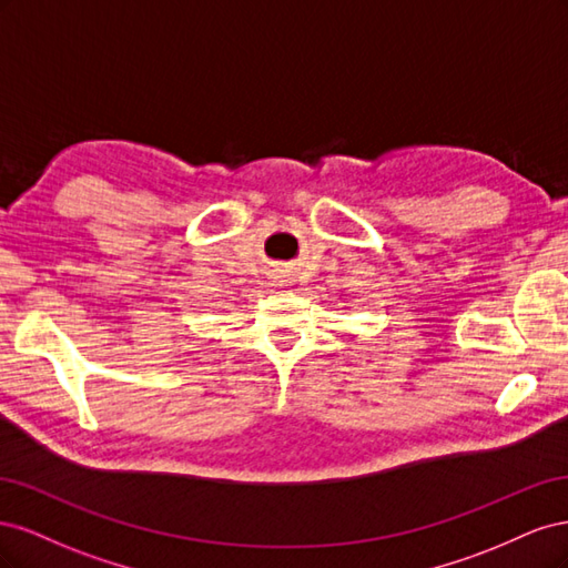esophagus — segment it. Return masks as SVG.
Returning a JSON list of instances; mask_svg holds the SVG:
<instances>
[{
    "instance_id": "34e87169",
    "label": "esophagus",
    "mask_w": 568,
    "mask_h": 568,
    "mask_svg": "<svg viewBox=\"0 0 568 568\" xmlns=\"http://www.w3.org/2000/svg\"><path fill=\"white\" fill-rule=\"evenodd\" d=\"M274 282H277L280 286H284L286 284V277H284V274H274V277H272Z\"/></svg>"
}]
</instances>
